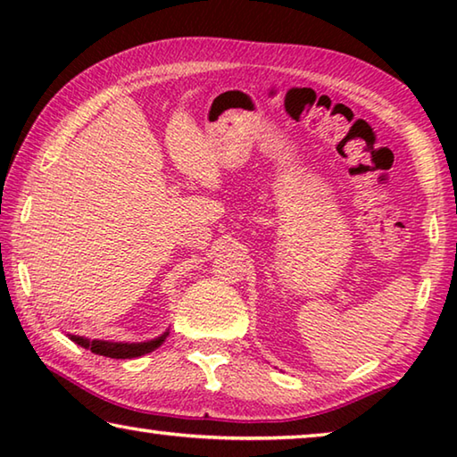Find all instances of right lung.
<instances>
[{
    "label": "right lung",
    "mask_w": 457,
    "mask_h": 457,
    "mask_svg": "<svg viewBox=\"0 0 457 457\" xmlns=\"http://www.w3.org/2000/svg\"><path fill=\"white\" fill-rule=\"evenodd\" d=\"M167 337V332L163 337L149 340V343H108V340H88L84 337H76L71 335L76 345L84 346V349H90L95 354H103V357H111V359H135L141 357V354L151 353L154 349H159L161 343H163Z\"/></svg>",
    "instance_id": "add662e5"
}]
</instances>
